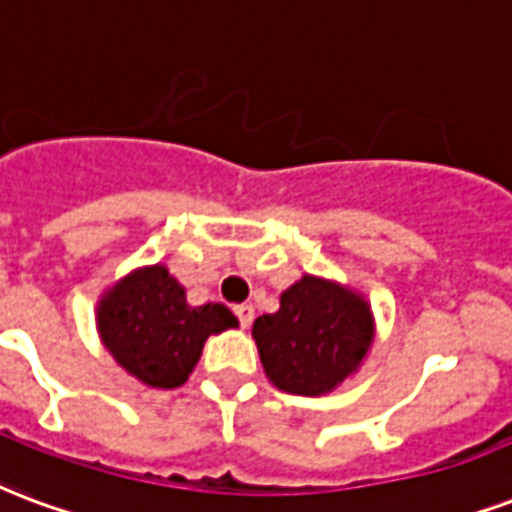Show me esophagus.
Here are the masks:
<instances>
[{
    "label": "esophagus",
    "instance_id": "1",
    "mask_svg": "<svg viewBox=\"0 0 512 512\" xmlns=\"http://www.w3.org/2000/svg\"><path fill=\"white\" fill-rule=\"evenodd\" d=\"M233 314H236V319H239L241 327H249L252 325V319H255V308L249 306V303H241V306L233 308Z\"/></svg>",
    "mask_w": 512,
    "mask_h": 512
}]
</instances>
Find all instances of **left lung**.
<instances>
[{
	"mask_svg": "<svg viewBox=\"0 0 512 512\" xmlns=\"http://www.w3.org/2000/svg\"><path fill=\"white\" fill-rule=\"evenodd\" d=\"M271 384L290 395H325L357 370L373 341L368 303L338 284L303 276L276 314L252 327Z\"/></svg>",
	"mask_w": 512,
	"mask_h": 512,
	"instance_id": "left-lung-1",
	"label": "left lung"
}]
</instances>
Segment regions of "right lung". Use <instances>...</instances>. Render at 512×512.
Segmentation results:
<instances>
[{
    "instance_id": "add662e5",
    "label": "right lung",
    "mask_w": 512,
    "mask_h": 512,
    "mask_svg": "<svg viewBox=\"0 0 512 512\" xmlns=\"http://www.w3.org/2000/svg\"><path fill=\"white\" fill-rule=\"evenodd\" d=\"M101 341L123 368L158 389L187 381L212 333L236 327L222 303L187 306L185 290L163 265L131 273L99 303Z\"/></svg>"
}]
</instances>
